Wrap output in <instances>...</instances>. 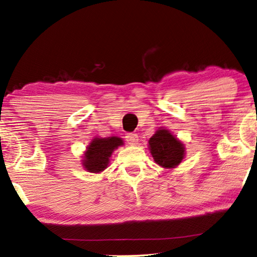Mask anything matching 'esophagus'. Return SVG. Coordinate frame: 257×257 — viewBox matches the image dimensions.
<instances>
[{"label":"esophagus","instance_id":"esophagus-1","mask_svg":"<svg viewBox=\"0 0 257 257\" xmlns=\"http://www.w3.org/2000/svg\"><path fill=\"white\" fill-rule=\"evenodd\" d=\"M125 141H127V143L130 145H136L139 143V136H137L136 134L129 133L125 135Z\"/></svg>","mask_w":257,"mask_h":257}]
</instances>
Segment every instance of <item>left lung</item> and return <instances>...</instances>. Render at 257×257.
<instances>
[{
  "mask_svg": "<svg viewBox=\"0 0 257 257\" xmlns=\"http://www.w3.org/2000/svg\"><path fill=\"white\" fill-rule=\"evenodd\" d=\"M148 149L155 163L166 170L178 167L186 156L185 143L165 128L156 130L149 140Z\"/></svg>",
  "mask_w": 257,
  "mask_h": 257,
  "instance_id": "obj_1",
  "label": "left lung"
}]
</instances>
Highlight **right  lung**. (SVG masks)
<instances>
[{
    "mask_svg": "<svg viewBox=\"0 0 257 257\" xmlns=\"http://www.w3.org/2000/svg\"><path fill=\"white\" fill-rule=\"evenodd\" d=\"M124 142L117 136L93 137L82 156V166L90 173H101L109 165L110 157Z\"/></svg>",
    "mask_w": 257,
    "mask_h": 257,
    "instance_id": "1",
    "label": "right lung"
}]
</instances>
